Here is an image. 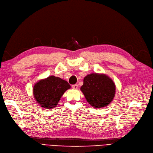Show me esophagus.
Wrapping results in <instances>:
<instances>
[{"label": "esophagus", "mask_w": 153, "mask_h": 153, "mask_svg": "<svg viewBox=\"0 0 153 153\" xmlns=\"http://www.w3.org/2000/svg\"><path fill=\"white\" fill-rule=\"evenodd\" d=\"M77 88H78V85H72V88H73V89L76 90V89H77Z\"/></svg>", "instance_id": "34e87169"}]
</instances>
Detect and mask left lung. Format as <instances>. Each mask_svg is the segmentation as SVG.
I'll list each match as a JSON object with an SVG mask.
<instances>
[{
	"label": "left lung",
	"mask_w": 153,
	"mask_h": 153,
	"mask_svg": "<svg viewBox=\"0 0 153 153\" xmlns=\"http://www.w3.org/2000/svg\"><path fill=\"white\" fill-rule=\"evenodd\" d=\"M86 101L93 108L105 107L109 105L116 94V85L112 79L103 73H91L83 79L80 88Z\"/></svg>",
	"instance_id": "obj_1"
}]
</instances>
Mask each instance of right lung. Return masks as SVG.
Masks as SVG:
<instances>
[{"label":"right lung","mask_w":153,"mask_h":153,"mask_svg":"<svg viewBox=\"0 0 153 153\" xmlns=\"http://www.w3.org/2000/svg\"><path fill=\"white\" fill-rule=\"evenodd\" d=\"M71 86L65 80L50 76L37 81L33 87V96L36 103L44 109H53L62 96Z\"/></svg>","instance_id":"add662e5"}]
</instances>
